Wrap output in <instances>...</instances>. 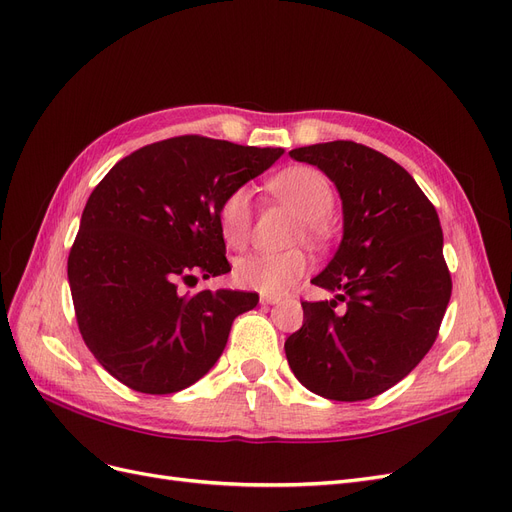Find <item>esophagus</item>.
Wrapping results in <instances>:
<instances>
[{"label":"esophagus","instance_id":"1","mask_svg":"<svg viewBox=\"0 0 512 512\" xmlns=\"http://www.w3.org/2000/svg\"><path fill=\"white\" fill-rule=\"evenodd\" d=\"M281 298L279 296H260V304H279Z\"/></svg>","mask_w":512,"mask_h":512}]
</instances>
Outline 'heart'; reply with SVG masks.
Wrapping results in <instances>:
<instances>
[{"label": "heart", "instance_id": "heart-1", "mask_svg": "<svg viewBox=\"0 0 512 512\" xmlns=\"http://www.w3.org/2000/svg\"><path fill=\"white\" fill-rule=\"evenodd\" d=\"M273 193L292 206L302 218L309 235L319 237L325 220L332 214L336 193L327 176L311 166H294L279 172L271 180ZM218 227L231 248H243L252 235V191L237 185L222 197L218 206ZM311 260L302 250L290 252H256L237 260L235 281L245 290L264 296H281L290 292L306 275Z\"/></svg>", "mask_w": 512, "mask_h": 512}]
</instances>
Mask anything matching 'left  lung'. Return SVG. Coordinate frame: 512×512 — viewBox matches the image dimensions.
Listing matches in <instances>:
<instances>
[{
    "label": "left lung",
    "mask_w": 512,
    "mask_h": 512,
    "mask_svg": "<svg viewBox=\"0 0 512 512\" xmlns=\"http://www.w3.org/2000/svg\"><path fill=\"white\" fill-rule=\"evenodd\" d=\"M290 157L334 182L344 235L311 281L336 298L302 302L304 321L285 340V357L315 395L372 399L410 374L437 340L452 296L437 210L397 161L353 140L300 147Z\"/></svg>",
    "instance_id": "8db88e82"
}]
</instances>
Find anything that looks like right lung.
<instances>
[{
  "mask_svg": "<svg viewBox=\"0 0 512 512\" xmlns=\"http://www.w3.org/2000/svg\"><path fill=\"white\" fill-rule=\"evenodd\" d=\"M206 136L153 142L117 161L92 191L67 262L81 338L132 391L168 395L206 376L256 292L178 283L224 275L218 206L281 157Z\"/></svg>",
  "mask_w": 512,
  "mask_h": 512,
  "instance_id": "1",
  "label": "right lung"
}]
</instances>
